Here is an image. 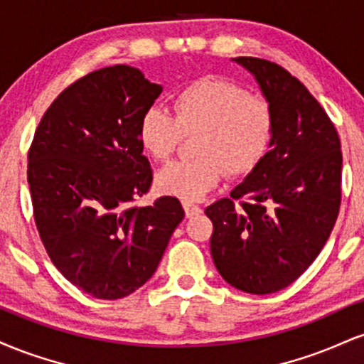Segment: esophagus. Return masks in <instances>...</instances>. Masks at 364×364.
Masks as SVG:
<instances>
[{
  "instance_id": "1",
  "label": "esophagus",
  "mask_w": 364,
  "mask_h": 364,
  "mask_svg": "<svg viewBox=\"0 0 364 364\" xmlns=\"http://www.w3.org/2000/svg\"><path fill=\"white\" fill-rule=\"evenodd\" d=\"M183 208H185V214L186 217H193L202 214V208L198 205H195L193 202H183Z\"/></svg>"
}]
</instances>
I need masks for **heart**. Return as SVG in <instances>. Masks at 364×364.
Returning <instances> with one entry per match:
<instances>
[{"mask_svg":"<svg viewBox=\"0 0 364 364\" xmlns=\"http://www.w3.org/2000/svg\"><path fill=\"white\" fill-rule=\"evenodd\" d=\"M174 116L150 107L141 116L139 135L145 152L166 161L183 136L196 135L193 159L174 161L156 176L162 193L198 200L229 176H246L262 164L272 147L275 114L267 99L224 78H200L176 94Z\"/></svg>","mask_w":364,"mask_h":364,"instance_id":"b5f03b06","label":"heart"}]
</instances>
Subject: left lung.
Wrapping results in <instances>:
<instances>
[{
  "instance_id": "left-lung-1",
  "label": "left lung",
  "mask_w": 364,
  "mask_h": 364,
  "mask_svg": "<svg viewBox=\"0 0 364 364\" xmlns=\"http://www.w3.org/2000/svg\"><path fill=\"white\" fill-rule=\"evenodd\" d=\"M275 114L272 147L229 198L205 208L210 253L228 284L270 294L292 284L327 243L341 207L337 129L306 87L282 66L235 58ZM240 203V206L235 203Z\"/></svg>"
}]
</instances>
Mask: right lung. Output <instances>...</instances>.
<instances>
[{"label": "right lung", "instance_id": "obj_1", "mask_svg": "<svg viewBox=\"0 0 364 364\" xmlns=\"http://www.w3.org/2000/svg\"><path fill=\"white\" fill-rule=\"evenodd\" d=\"M162 87L114 65L66 87L44 112L27 179L46 252L73 286L119 299L152 277L185 217L174 196L132 202L152 185L140 121Z\"/></svg>", "mask_w": 364, "mask_h": 364}]
</instances>
